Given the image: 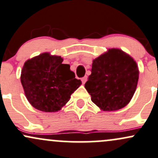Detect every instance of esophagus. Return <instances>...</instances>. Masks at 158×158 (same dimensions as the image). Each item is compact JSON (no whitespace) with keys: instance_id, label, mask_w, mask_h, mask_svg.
I'll return each mask as SVG.
<instances>
[{"instance_id":"esophagus-1","label":"esophagus","mask_w":158,"mask_h":158,"mask_svg":"<svg viewBox=\"0 0 158 158\" xmlns=\"http://www.w3.org/2000/svg\"><path fill=\"white\" fill-rule=\"evenodd\" d=\"M87 79H88V76H84V77L82 78V82L83 84H85V83L86 82V81H87Z\"/></svg>"}]
</instances>
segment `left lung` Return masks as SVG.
<instances>
[{
  "label": "left lung",
  "mask_w": 158,
  "mask_h": 158,
  "mask_svg": "<svg viewBox=\"0 0 158 158\" xmlns=\"http://www.w3.org/2000/svg\"><path fill=\"white\" fill-rule=\"evenodd\" d=\"M91 74L85 84L91 100L104 111L120 110L133 98L139 79L136 62L118 48L93 60Z\"/></svg>",
  "instance_id": "left-lung-1"
}]
</instances>
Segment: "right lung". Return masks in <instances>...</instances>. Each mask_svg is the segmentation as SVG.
Listing matches in <instances>:
<instances>
[{
  "label": "right lung",
  "instance_id": "right-lung-1",
  "mask_svg": "<svg viewBox=\"0 0 158 158\" xmlns=\"http://www.w3.org/2000/svg\"><path fill=\"white\" fill-rule=\"evenodd\" d=\"M63 58L43 53L27 60L21 73V82L29 103L43 112L60 110L82 82L75 78Z\"/></svg>",
  "mask_w": 158,
  "mask_h": 158
}]
</instances>
